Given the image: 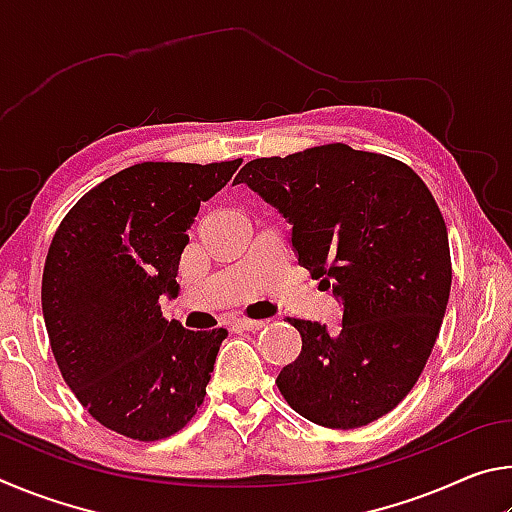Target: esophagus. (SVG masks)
I'll list each match as a JSON object with an SVG mask.
<instances>
[{"label":"esophagus","instance_id":"esophagus-1","mask_svg":"<svg viewBox=\"0 0 512 512\" xmlns=\"http://www.w3.org/2000/svg\"><path fill=\"white\" fill-rule=\"evenodd\" d=\"M239 329H248V332H255V329L264 327V320H255V318H235V323H232Z\"/></svg>","mask_w":512,"mask_h":512}]
</instances>
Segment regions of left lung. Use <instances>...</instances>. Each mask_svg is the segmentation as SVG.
I'll use <instances>...</instances> for the list:
<instances>
[{
	"label": "left lung",
	"instance_id": "left-lung-1",
	"mask_svg": "<svg viewBox=\"0 0 512 512\" xmlns=\"http://www.w3.org/2000/svg\"><path fill=\"white\" fill-rule=\"evenodd\" d=\"M291 223L289 244L343 318H289L298 359L277 388L302 418L354 429L395 409L443 323L452 262L447 228L418 173L393 158L327 144L248 162L235 178Z\"/></svg>",
	"mask_w": 512,
	"mask_h": 512
}]
</instances>
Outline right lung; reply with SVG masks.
Wrapping results in <instances>:
<instances>
[{
  "label": "right lung",
  "mask_w": 512,
  "mask_h": 512,
  "mask_svg": "<svg viewBox=\"0 0 512 512\" xmlns=\"http://www.w3.org/2000/svg\"><path fill=\"white\" fill-rule=\"evenodd\" d=\"M241 160L142 162L90 189L51 241L42 316L63 379L103 427L167 438L203 404L223 327L189 332L162 316L201 203Z\"/></svg>",
  "instance_id": "right-lung-1"
}]
</instances>
